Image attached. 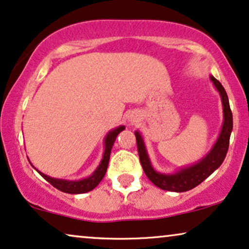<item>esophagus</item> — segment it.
I'll return each instance as SVG.
<instances>
[{"label": "esophagus", "mask_w": 249, "mask_h": 249, "mask_svg": "<svg viewBox=\"0 0 249 249\" xmlns=\"http://www.w3.org/2000/svg\"><path fill=\"white\" fill-rule=\"evenodd\" d=\"M128 119H130V122H131V123H134V122H137V117H134L133 115H131L130 117H128Z\"/></svg>", "instance_id": "esophagus-1"}]
</instances>
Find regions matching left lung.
<instances>
[{"label": "left lung", "instance_id": "obj_1", "mask_svg": "<svg viewBox=\"0 0 249 249\" xmlns=\"http://www.w3.org/2000/svg\"><path fill=\"white\" fill-rule=\"evenodd\" d=\"M210 80L213 81V86L219 92L223 105V116H224V122H223L222 131L219 137L213 144L212 150L200 160L199 162L191 166L182 168L175 174H161V172L155 171L150 163L149 156H148L146 146H144L143 139L138 131H135V138H137L138 153H139L140 163L142 165L144 174L157 187L162 188L164 191L170 192H186L192 188L196 187L200 185L204 179L208 178L210 175L218 169L224 161L226 153L229 149L230 135H231L232 127H233V118H232V111L230 108L229 97L226 94L224 87L222 84L216 79L215 77L210 75Z\"/></svg>", "mask_w": 249, "mask_h": 249}]
</instances>
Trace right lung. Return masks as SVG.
Instances as JSON below:
<instances>
[{
  "label": "right lung",
  "mask_w": 249,
  "mask_h": 249,
  "mask_svg": "<svg viewBox=\"0 0 249 249\" xmlns=\"http://www.w3.org/2000/svg\"><path fill=\"white\" fill-rule=\"evenodd\" d=\"M125 126H118L116 127L115 130L110 131L108 134H107L106 139H105V154H103L102 161L100 163V165L97 166L95 171L93 172L92 176L89 177L81 179V180H63V179H56V178H52L49 176H47L42 172H39V174L42 176L43 178L46 179L49 184H52L53 186L57 190L64 192V193H69V194H81V193H86V192H89L95 188L99 182L102 180L103 177H105L106 172H107V168H108V163H109V159H110V153H111V148L114 146V142L117 138V135L121 133V132L124 130Z\"/></svg>",
  "instance_id": "1"
}]
</instances>
